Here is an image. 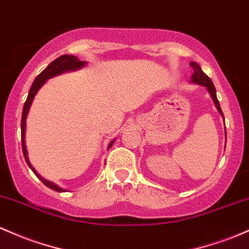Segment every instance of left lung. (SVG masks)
<instances>
[{"label": "left lung", "instance_id": "1", "mask_svg": "<svg viewBox=\"0 0 249 249\" xmlns=\"http://www.w3.org/2000/svg\"><path fill=\"white\" fill-rule=\"evenodd\" d=\"M189 64H191L193 71H194V72H193V75H192V82L199 83V85L205 86V87L208 89L209 94H211V97L213 99V101H214L215 107H216V109L219 110V113L223 116L221 107H220V103H219V101H217L216 90H215V87H214L213 82H212V80L209 79L207 75L202 71V69H201V67L199 66V64L195 63V62H191Z\"/></svg>", "mask_w": 249, "mask_h": 249}]
</instances>
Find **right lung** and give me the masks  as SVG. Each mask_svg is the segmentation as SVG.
I'll use <instances>...</instances> for the list:
<instances>
[{
	"label": "right lung",
	"instance_id": "1",
	"mask_svg": "<svg viewBox=\"0 0 249 249\" xmlns=\"http://www.w3.org/2000/svg\"><path fill=\"white\" fill-rule=\"evenodd\" d=\"M85 61H80L79 58L76 56H72V55H62V56L57 57L56 60L53 61L52 63L49 64L48 67H47L46 69H44L43 71L41 72V74L37 75V77H36L34 83L32 85V87H30V90H29V94H28V97L26 100V102H24V106H23V111H22V120H21V141H22V150H23V155H24V159H26L28 166L32 168L33 172H34V174L40 180L42 181V183L43 185H46L48 188L53 189V191H56V192H64L62 188H60V187H57L56 185H54L53 182H49V181L44 180L43 178H41L40 175L37 174V173L35 172V169L33 168V166L30 164L29 160H28V154H27V148H26V141H24V138H26V119H27V115H28V111H29V108H30V105H32L33 100H34L36 93H37V90L40 89L42 86L44 85V82H46L47 80L50 79V77L55 76V75H58L61 74V72H64V71H74V69H79L81 67L85 66ZM114 141L110 142L109 147L113 146Z\"/></svg>",
	"mask_w": 249,
	"mask_h": 249
}]
</instances>
